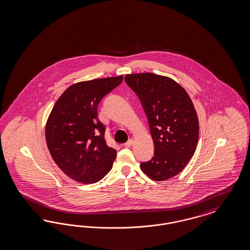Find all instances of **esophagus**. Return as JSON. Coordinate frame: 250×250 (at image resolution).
Wrapping results in <instances>:
<instances>
[{
    "instance_id": "esophagus-1",
    "label": "esophagus",
    "mask_w": 250,
    "mask_h": 250,
    "mask_svg": "<svg viewBox=\"0 0 250 250\" xmlns=\"http://www.w3.org/2000/svg\"><path fill=\"white\" fill-rule=\"evenodd\" d=\"M132 145H133V140H132V139H130L129 141L124 144V146H125V147H130V146H131Z\"/></svg>"
}]
</instances>
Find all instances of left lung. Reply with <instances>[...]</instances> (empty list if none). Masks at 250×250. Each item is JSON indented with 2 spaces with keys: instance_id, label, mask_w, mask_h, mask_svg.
<instances>
[{
  "instance_id": "8db88e82",
  "label": "left lung",
  "mask_w": 250,
  "mask_h": 250,
  "mask_svg": "<svg viewBox=\"0 0 250 250\" xmlns=\"http://www.w3.org/2000/svg\"><path fill=\"white\" fill-rule=\"evenodd\" d=\"M148 120L154 143L150 161L142 171L155 181L179 174L195 152L199 121L193 104L183 87L173 79L152 73L125 76Z\"/></svg>"
}]
</instances>
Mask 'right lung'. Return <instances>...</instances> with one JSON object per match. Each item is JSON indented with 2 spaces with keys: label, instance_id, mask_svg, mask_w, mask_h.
Here are the masks:
<instances>
[{
  "label": "right lung",
  "instance_id": "1",
  "mask_svg": "<svg viewBox=\"0 0 250 250\" xmlns=\"http://www.w3.org/2000/svg\"><path fill=\"white\" fill-rule=\"evenodd\" d=\"M122 80L120 76L76 83L58 99L48 118L45 139L51 157L64 174L80 183H96L112 169L117 151L104 140L98 105Z\"/></svg>",
  "mask_w": 250,
  "mask_h": 250
}]
</instances>
